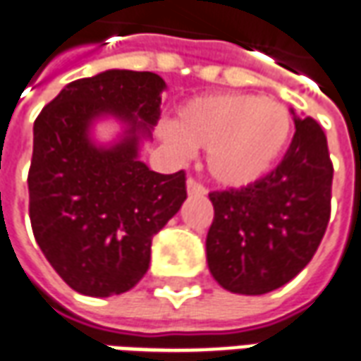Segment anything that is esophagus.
I'll return each instance as SVG.
<instances>
[{
  "mask_svg": "<svg viewBox=\"0 0 361 361\" xmlns=\"http://www.w3.org/2000/svg\"><path fill=\"white\" fill-rule=\"evenodd\" d=\"M188 193L189 195H205L207 189L203 183H199L197 180L193 178H188Z\"/></svg>",
  "mask_w": 361,
  "mask_h": 361,
  "instance_id": "obj_1",
  "label": "esophagus"
}]
</instances>
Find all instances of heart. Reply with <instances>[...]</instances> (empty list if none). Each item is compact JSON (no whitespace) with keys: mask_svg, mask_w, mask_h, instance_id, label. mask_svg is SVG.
Masks as SVG:
<instances>
[{"mask_svg":"<svg viewBox=\"0 0 361 361\" xmlns=\"http://www.w3.org/2000/svg\"><path fill=\"white\" fill-rule=\"evenodd\" d=\"M293 119L283 103L246 93L188 102L176 123L162 127L173 152L207 148V170L223 185L246 188L274 168L289 145Z\"/></svg>","mask_w":361,"mask_h":361,"instance_id":"1","label":"heart"}]
</instances>
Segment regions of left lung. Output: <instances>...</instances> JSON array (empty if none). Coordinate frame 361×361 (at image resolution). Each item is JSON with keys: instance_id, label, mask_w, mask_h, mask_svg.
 <instances>
[{"instance_id": "1", "label": "left lung", "mask_w": 361, "mask_h": 361, "mask_svg": "<svg viewBox=\"0 0 361 361\" xmlns=\"http://www.w3.org/2000/svg\"><path fill=\"white\" fill-rule=\"evenodd\" d=\"M332 173L321 125L295 117L293 140L276 170L246 188L211 191L207 264L216 281L242 295L269 293L291 281L329 226Z\"/></svg>"}]
</instances>
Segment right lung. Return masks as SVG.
<instances>
[{
    "mask_svg": "<svg viewBox=\"0 0 361 361\" xmlns=\"http://www.w3.org/2000/svg\"><path fill=\"white\" fill-rule=\"evenodd\" d=\"M164 87L152 72L107 70L68 84L35 121L27 178L32 234L78 293L109 297L137 286L152 236L188 197L183 170L158 173L138 160L140 135L160 119ZM102 114L129 125L111 149L87 137Z\"/></svg>",
    "mask_w": 361,
    "mask_h": 361,
    "instance_id": "1",
    "label": "right lung"
}]
</instances>
